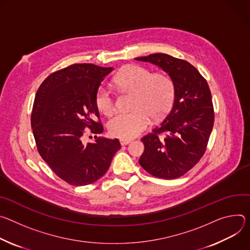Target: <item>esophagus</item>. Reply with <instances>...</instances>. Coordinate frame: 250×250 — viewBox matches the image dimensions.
I'll return each instance as SVG.
<instances>
[{"label":"esophagus","mask_w":250,"mask_h":250,"mask_svg":"<svg viewBox=\"0 0 250 250\" xmlns=\"http://www.w3.org/2000/svg\"><path fill=\"white\" fill-rule=\"evenodd\" d=\"M129 143H131V140H130V139H121V140H120V144H121L122 146L128 145Z\"/></svg>","instance_id":"1"}]
</instances>
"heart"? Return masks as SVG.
I'll return each mask as SVG.
<instances>
[{"instance_id":"heart-1","label":"heart","mask_w":250,"mask_h":250,"mask_svg":"<svg viewBox=\"0 0 250 250\" xmlns=\"http://www.w3.org/2000/svg\"><path fill=\"white\" fill-rule=\"evenodd\" d=\"M116 84L135 91L131 111H120L109 120L108 129L115 137L131 139L143 132L151 122L170 110L175 97V84L167 74H154L147 67L132 64L121 70L115 77ZM95 103L101 113L109 115L114 110L112 93L104 86L98 88Z\"/></svg>"}]
</instances>
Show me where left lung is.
<instances>
[{
    "instance_id": "obj_1",
    "label": "left lung",
    "mask_w": 250,
    "mask_h": 250,
    "mask_svg": "<svg viewBox=\"0 0 250 250\" xmlns=\"http://www.w3.org/2000/svg\"><path fill=\"white\" fill-rule=\"evenodd\" d=\"M161 67L175 84L169 114L141 141L145 150L139 163L154 177L177 179L204 156L213 127L214 112L207 80L189 62L166 53L135 59Z\"/></svg>"
}]
</instances>
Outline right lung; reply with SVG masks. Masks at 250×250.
<instances>
[{
  "instance_id": "right-lung-1",
  "label": "right lung",
  "mask_w": 250,
  "mask_h": 250,
  "mask_svg": "<svg viewBox=\"0 0 250 250\" xmlns=\"http://www.w3.org/2000/svg\"><path fill=\"white\" fill-rule=\"evenodd\" d=\"M113 67L75 63L48 75L37 91L31 124L38 151L62 180L86 186L99 180L121 148L118 139L97 138L103 132L95 95ZM96 135L84 145L85 133Z\"/></svg>"
}]
</instances>
